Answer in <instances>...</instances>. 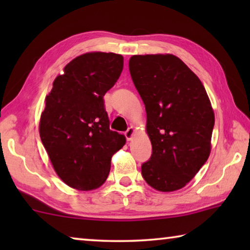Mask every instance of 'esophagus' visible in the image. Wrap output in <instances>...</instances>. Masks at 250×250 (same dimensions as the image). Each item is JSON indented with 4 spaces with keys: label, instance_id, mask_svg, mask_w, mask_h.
<instances>
[{
    "label": "esophagus",
    "instance_id": "obj_1",
    "mask_svg": "<svg viewBox=\"0 0 250 250\" xmlns=\"http://www.w3.org/2000/svg\"><path fill=\"white\" fill-rule=\"evenodd\" d=\"M133 133H134V129L132 128V126H130V128H128V130H126L125 132L126 140H131V139H132V137H133Z\"/></svg>",
    "mask_w": 250,
    "mask_h": 250
}]
</instances>
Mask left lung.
<instances>
[{
	"label": "left lung",
	"mask_w": 250,
	"mask_h": 250,
	"mask_svg": "<svg viewBox=\"0 0 250 250\" xmlns=\"http://www.w3.org/2000/svg\"><path fill=\"white\" fill-rule=\"evenodd\" d=\"M129 70L146 105L152 145L142 176L160 192L176 191L209 156L215 124L209 98L200 78L174 55H134Z\"/></svg>",
	"instance_id": "8db88e82"
}]
</instances>
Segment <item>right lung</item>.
<instances>
[{"mask_svg":"<svg viewBox=\"0 0 250 250\" xmlns=\"http://www.w3.org/2000/svg\"><path fill=\"white\" fill-rule=\"evenodd\" d=\"M122 69L119 54H83L65 66L46 96L41 140L55 172L70 188H99L109 175L112 155L125 146V135L109 128L104 101Z\"/></svg>","mask_w":250,"mask_h":250,"instance_id":"right-lung-1","label":"right lung"}]
</instances>
